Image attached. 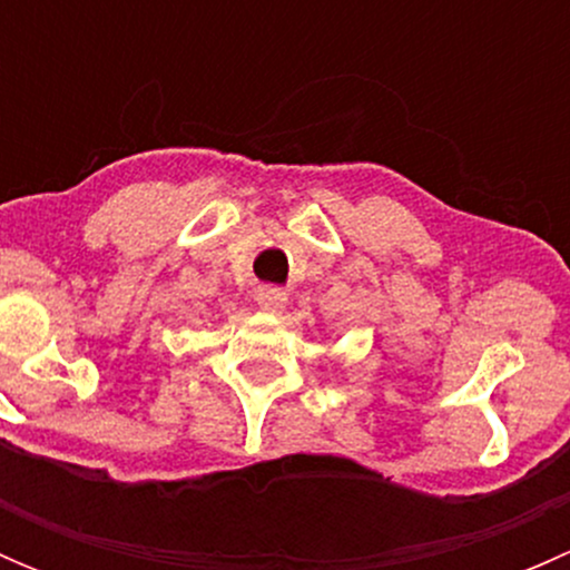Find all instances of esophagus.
Masks as SVG:
<instances>
[{
	"instance_id": "obj_1",
	"label": "esophagus",
	"mask_w": 570,
	"mask_h": 570,
	"mask_svg": "<svg viewBox=\"0 0 570 570\" xmlns=\"http://www.w3.org/2000/svg\"><path fill=\"white\" fill-rule=\"evenodd\" d=\"M256 303L264 312H281L286 306V292L278 289V286H262L256 295Z\"/></svg>"
}]
</instances>
